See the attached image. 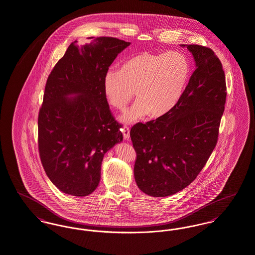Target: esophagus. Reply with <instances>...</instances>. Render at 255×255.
I'll use <instances>...</instances> for the list:
<instances>
[{
  "label": "esophagus",
  "instance_id": "esophagus-1",
  "mask_svg": "<svg viewBox=\"0 0 255 255\" xmlns=\"http://www.w3.org/2000/svg\"><path fill=\"white\" fill-rule=\"evenodd\" d=\"M123 136L125 139H129L130 138V129L127 126H124L123 130Z\"/></svg>",
  "mask_w": 255,
  "mask_h": 255
}]
</instances>
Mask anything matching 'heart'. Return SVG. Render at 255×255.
I'll return each mask as SVG.
<instances>
[{"mask_svg": "<svg viewBox=\"0 0 255 255\" xmlns=\"http://www.w3.org/2000/svg\"><path fill=\"white\" fill-rule=\"evenodd\" d=\"M190 73L189 60L180 52H142L126 61L121 71L106 72L103 90L113 107L122 111L131 102L135 90L138 100L123 114L124 123H133L148 114L159 118L176 105Z\"/></svg>", "mask_w": 255, "mask_h": 255, "instance_id": "1", "label": "heart"}]
</instances>
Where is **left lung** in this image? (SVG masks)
<instances>
[{"label":"left lung","instance_id":"8db88e82","mask_svg":"<svg viewBox=\"0 0 255 255\" xmlns=\"http://www.w3.org/2000/svg\"><path fill=\"white\" fill-rule=\"evenodd\" d=\"M194 56L195 70L173 109L134 124L130 136L136 159L133 175L148 195L176 194L194 181L213 153L224 112L227 87L221 61L197 44H181Z\"/></svg>","mask_w":255,"mask_h":255}]
</instances>
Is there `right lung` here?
Returning <instances> with one entry per match:
<instances>
[{"label": "right lung", "instance_id": "obj_1", "mask_svg": "<svg viewBox=\"0 0 255 255\" xmlns=\"http://www.w3.org/2000/svg\"><path fill=\"white\" fill-rule=\"evenodd\" d=\"M129 45L112 37H92L81 45L75 41L47 79L38 118L39 153L48 178L64 194H92L104 154L123 141L103 79Z\"/></svg>", "mask_w": 255, "mask_h": 255}]
</instances>
